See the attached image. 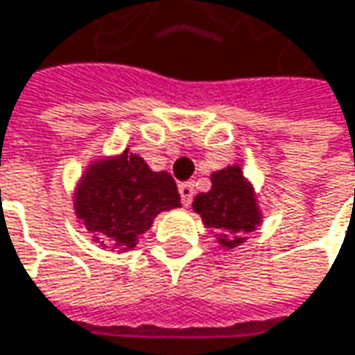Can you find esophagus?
I'll return each instance as SVG.
<instances>
[{
	"label": "esophagus",
	"instance_id": "obj_1",
	"mask_svg": "<svg viewBox=\"0 0 355 355\" xmlns=\"http://www.w3.org/2000/svg\"><path fill=\"white\" fill-rule=\"evenodd\" d=\"M178 193H180L182 205L189 207L191 200H193V195H195V184H193V182H180V184H178Z\"/></svg>",
	"mask_w": 355,
	"mask_h": 355
}]
</instances>
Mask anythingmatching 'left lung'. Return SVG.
<instances>
[{
	"mask_svg": "<svg viewBox=\"0 0 355 355\" xmlns=\"http://www.w3.org/2000/svg\"><path fill=\"white\" fill-rule=\"evenodd\" d=\"M193 209L220 249H235L263 223L259 195L239 164L211 173V191L193 198Z\"/></svg>",
	"mask_w": 355,
	"mask_h": 355,
	"instance_id": "1",
	"label": "left lung"
}]
</instances>
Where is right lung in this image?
Returning a JSON list of instances; mask_svg holds the SVG:
<instances>
[{
  "label": "right lung",
  "mask_w": 355,
  "mask_h": 355,
  "mask_svg": "<svg viewBox=\"0 0 355 355\" xmlns=\"http://www.w3.org/2000/svg\"><path fill=\"white\" fill-rule=\"evenodd\" d=\"M73 215L104 249H135L162 211L180 207L177 182L164 171H153L128 148L120 155L92 158L72 195Z\"/></svg>",
  "instance_id": "right-lung-1"
}]
</instances>
